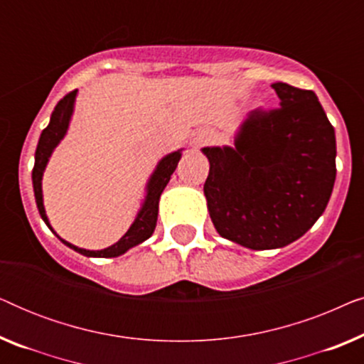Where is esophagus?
Returning a JSON list of instances; mask_svg holds the SVG:
<instances>
[{"label":"esophagus","instance_id":"1","mask_svg":"<svg viewBox=\"0 0 364 364\" xmlns=\"http://www.w3.org/2000/svg\"><path fill=\"white\" fill-rule=\"evenodd\" d=\"M208 141V134L205 132V131H198L196 136H193V141H192V144H193V147H200V146H203V144H205Z\"/></svg>","mask_w":364,"mask_h":364}]
</instances>
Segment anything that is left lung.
Here are the masks:
<instances>
[{"label": "left lung", "mask_w": 364, "mask_h": 364, "mask_svg": "<svg viewBox=\"0 0 364 364\" xmlns=\"http://www.w3.org/2000/svg\"><path fill=\"white\" fill-rule=\"evenodd\" d=\"M280 107L243 119L235 147H203L207 207L223 238L252 250L282 248L310 230L336 178L335 129L316 94L272 84Z\"/></svg>", "instance_id": "left-lung-1"}]
</instances>
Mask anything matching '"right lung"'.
Segmentation results:
<instances>
[{"label":"right lung","instance_id":"1","mask_svg":"<svg viewBox=\"0 0 364 364\" xmlns=\"http://www.w3.org/2000/svg\"><path fill=\"white\" fill-rule=\"evenodd\" d=\"M76 91H71L66 94L61 101L56 104L54 111L51 114V121H49L48 127L41 132V137H39L38 147H36V154H34V167H33V188H34V197H36V205L39 210V215L44 220V223L51 228L49 225V220L46 217V210H44L43 205V188H41V181H43V173L44 168H46V164L51 157V154L54 151V147L61 142V139L66 134L68 127H69V121H71L73 111H74V101H76ZM181 151L168 154L162 159L161 162L157 164L156 171L149 178L147 183V196L146 200H144L141 210H139L136 220L131 225V228L126 232L121 240L114 245L104 248V250H86V248H79L73 243H69L66 240H63L61 237H58L64 245H68L73 250H76L77 253L86 257H119L122 253H126L129 248L139 245L144 240H147L149 237L154 233V228H156L157 223V213H159V198H161V193L164 192V188L171 181V176L176 171L178 161H181ZM54 232V230H53ZM56 233V232H54Z\"/></svg>","mask_w":364,"mask_h":364}]
</instances>
